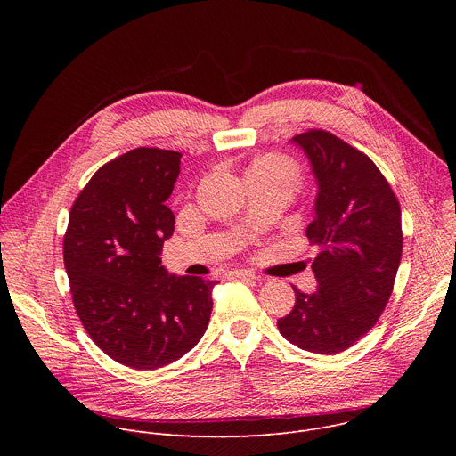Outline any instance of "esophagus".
I'll use <instances>...</instances> for the list:
<instances>
[{
  "mask_svg": "<svg viewBox=\"0 0 456 456\" xmlns=\"http://www.w3.org/2000/svg\"><path fill=\"white\" fill-rule=\"evenodd\" d=\"M231 276L238 278V280H247V281L257 280V276L254 273H248V271H234V273H231Z\"/></svg>",
  "mask_w": 456,
  "mask_h": 456,
  "instance_id": "34e87169",
  "label": "esophagus"
}]
</instances>
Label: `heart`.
Returning a JSON list of instances; mask_svg holds the SVG:
<instances>
[{
  "instance_id": "obj_1",
  "label": "heart",
  "mask_w": 456,
  "mask_h": 456,
  "mask_svg": "<svg viewBox=\"0 0 456 456\" xmlns=\"http://www.w3.org/2000/svg\"><path fill=\"white\" fill-rule=\"evenodd\" d=\"M248 171L252 173H259V175H267V176H274V178H281V180H289V182H296L297 180V167L296 164L283 155H267L257 159Z\"/></svg>"
}]
</instances>
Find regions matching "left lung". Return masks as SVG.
<instances>
[{
	"label": "left lung",
	"mask_w": 456,
	"mask_h": 456,
	"mask_svg": "<svg viewBox=\"0 0 456 456\" xmlns=\"http://www.w3.org/2000/svg\"><path fill=\"white\" fill-rule=\"evenodd\" d=\"M317 180L315 216L306 227L319 247L312 262L317 290L296 292L278 319L281 336L301 350L332 355L377 322L392 296L403 256L401 206L368 155L324 129L292 137Z\"/></svg>",
	"instance_id": "obj_1"
}]
</instances>
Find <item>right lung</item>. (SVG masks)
I'll return each mask as SVG.
<instances>
[{
  "instance_id": "obj_1",
  "label": "right lung",
  "mask_w": 456,
  "mask_h": 456,
  "mask_svg": "<svg viewBox=\"0 0 456 456\" xmlns=\"http://www.w3.org/2000/svg\"><path fill=\"white\" fill-rule=\"evenodd\" d=\"M178 151L137 148L104 164L72 206L62 241L76 312L113 361L162 368L202 339L213 287L169 274L160 262L175 231L166 206L180 173Z\"/></svg>"
}]
</instances>
